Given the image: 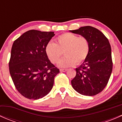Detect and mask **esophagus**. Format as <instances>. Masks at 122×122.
Instances as JSON below:
<instances>
[{"instance_id":"obj_1","label":"esophagus","mask_w":122,"mask_h":122,"mask_svg":"<svg viewBox=\"0 0 122 122\" xmlns=\"http://www.w3.org/2000/svg\"><path fill=\"white\" fill-rule=\"evenodd\" d=\"M60 71H61V72H66V71H67V69H60Z\"/></svg>"}]
</instances>
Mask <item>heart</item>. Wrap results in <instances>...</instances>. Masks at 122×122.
I'll list each match as a JSON object with an SVG mask.
<instances>
[{
	"label": "heart",
	"mask_w": 122,
	"mask_h": 122,
	"mask_svg": "<svg viewBox=\"0 0 122 122\" xmlns=\"http://www.w3.org/2000/svg\"><path fill=\"white\" fill-rule=\"evenodd\" d=\"M90 44L84 36H78L70 32L64 33L56 38V42H50L45 47V52L52 63L55 64L64 54L66 55L58 63L60 67L66 68L78 65L88 56Z\"/></svg>",
	"instance_id": "obj_1"
}]
</instances>
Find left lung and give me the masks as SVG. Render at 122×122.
I'll return each mask as SVG.
<instances>
[{
    "mask_svg": "<svg viewBox=\"0 0 122 122\" xmlns=\"http://www.w3.org/2000/svg\"><path fill=\"white\" fill-rule=\"evenodd\" d=\"M70 31L86 37L90 44L88 56L83 63L76 68V76L71 80V85L82 95H96L105 88L112 71L109 40L99 29L90 26Z\"/></svg>",
    "mask_w": 122,
    "mask_h": 122,
    "instance_id": "left-lung-1",
    "label": "left lung"
}]
</instances>
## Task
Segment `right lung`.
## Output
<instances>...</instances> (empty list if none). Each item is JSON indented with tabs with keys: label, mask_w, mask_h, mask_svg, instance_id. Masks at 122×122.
<instances>
[{
	"label": "right lung",
	"mask_w": 122,
	"mask_h": 122,
	"mask_svg": "<svg viewBox=\"0 0 122 122\" xmlns=\"http://www.w3.org/2000/svg\"><path fill=\"white\" fill-rule=\"evenodd\" d=\"M54 35V32L29 30L12 45L10 74L17 90L27 99L38 100L47 95L60 72L45 52L46 45Z\"/></svg>",
	"instance_id": "obj_1"
}]
</instances>
